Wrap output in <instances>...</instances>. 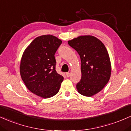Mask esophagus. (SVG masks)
<instances>
[{"label": "esophagus", "mask_w": 131, "mask_h": 131, "mask_svg": "<svg viewBox=\"0 0 131 131\" xmlns=\"http://www.w3.org/2000/svg\"><path fill=\"white\" fill-rule=\"evenodd\" d=\"M66 76H67V77H69L70 75V73L69 72H66Z\"/></svg>", "instance_id": "34e87169"}]
</instances>
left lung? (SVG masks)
<instances>
[{
  "instance_id": "1",
  "label": "left lung",
  "mask_w": 131,
  "mask_h": 131,
  "mask_svg": "<svg viewBox=\"0 0 131 131\" xmlns=\"http://www.w3.org/2000/svg\"><path fill=\"white\" fill-rule=\"evenodd\" d=\"M81 59V80L76 85L79 93L92 96L105 87L109 81L111 65L104 44L91 35L80 36L68 41Z\"/></svg>"
}]
</instances>
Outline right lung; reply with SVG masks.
Segmentation results:
<instances>
[{
  "label": "right lung",
  "instance_id": "1",
  "mask_svg": "<svg viewBox=\"0 0 131 131\" xmlns=\"http://www.w3.org/2000/svg\"><path fill=\"white\" fill-rule=\"evenodd\" d=\"M62 41L51 35L38 36L22 55L20 66L21 79L31 92L43 98L56 95L64 77L57 73L54 54Z\"/></svg>",
  "mask_w": 131,
  "mask_h": 131
}]
</instances>
